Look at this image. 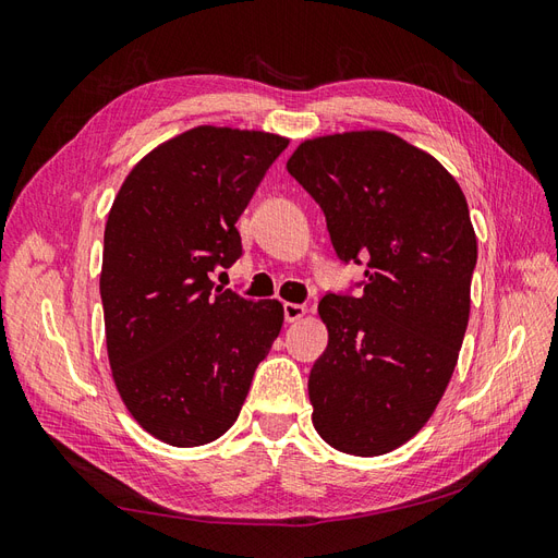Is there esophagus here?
<instances>
[{"label": "esophagus", "instance_id": "34e87169", "mask_svg": "<svg viewBox=\"0 0 558 558\" xmlns=\"http://www.w3.org/2000/svg\"><path fill=\"white\" fill-rule=\"evenodd\" d=\"M305 314H307L305 305H295V302H286V305H283L286 324H295V320H300Z\"/></svg>", "mask_w": 558, "mask_h": 558}]
</instances>
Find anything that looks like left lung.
<instances>
[{"label": "left lung", "instance_id": "8db88e82", "mask_svg": "<svg viewBox=\"0 0 558 558\" xmlns=\"http://www.w3.org/2000/svg\"><path fill=\"white\" fill-rule=\"evenodd\" d=\"M286 170L324 211L337 258L365 267L318 302L328 347L310 373L314 428L337 451H393L459 361L477 265L465 195L433 156L377 130L300 144Z\"/></svg>", "mask_w": 558, "mask_h": 558}]
</instances>
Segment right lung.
Returning <instances> with one entry per match:
<instances>
[{
	"mask_svg": "<svg viewBox=\"0 0 558 558\" xmlns=\"http://www.w3.org/2000/svg\"><path fill=\"white\" fill-rule=\"evenodd\" d=\"M286 146L195 128L150 150L113 199L99 277L111 373L137 424L172 447L238 421L281 330V302L216 289L211 272L242 256L234 223Z\"/></svg>",
	"mask_w": 558,
	"mask_h": 558,
	"instance_id": "1",
	"label": "right lung"
}]
</instances>
